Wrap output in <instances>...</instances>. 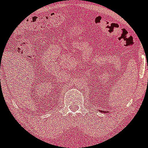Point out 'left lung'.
Listing matches in <instances>:
<instances>
[{
    "label": "left lung",
    "instance_id": "1",
    "mask_svg": "<svg viewBox=\"0 0 148 148\" xmlns=\"http://www.w3.org/2000/svg\"><path fill=\"white\" fill-rule=\"evenodd\" d=\"M100 112H102V113H107V112H106H106H105V111H103V110H100Z\"/></svg>",
    "mask_w": 148,
    "mask_h": 148
}]
</instances>
